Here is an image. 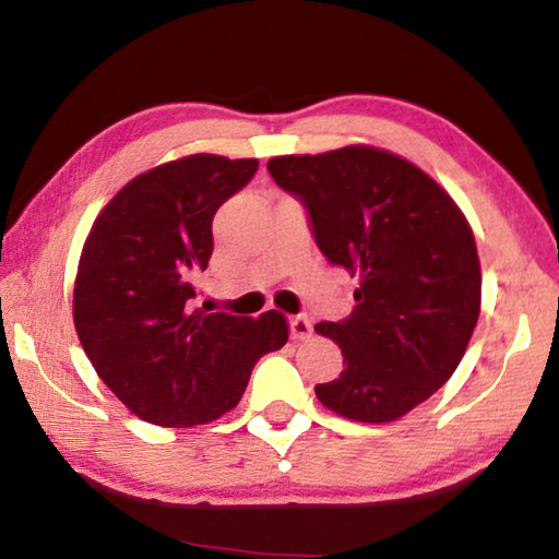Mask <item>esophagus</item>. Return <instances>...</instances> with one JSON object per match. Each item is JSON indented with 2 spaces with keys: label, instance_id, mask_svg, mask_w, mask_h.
<instances>
[{
  "label": "esophagus",
  "instance_id": "34e87169",
  "mask_svg": "<svg viewBox=\"0 0 559 559\" xmlns=\"http://www.w3.org/2000/svg\"><path fill=\"white\" fill-rule=\"evenodd\" d=\"M288 325H290L293 340H308L310 335H313V325H310V320L306 316H293L288 320Z\"/></svg>",
  "mask_w": 559,
  "mask_h": 559
}]
</instances>
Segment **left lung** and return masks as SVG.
<instances>
[{"instance_id":"1","label":"left lung","mask_w":559,"mask_h":559,"mask_svg":"<svg viewBox=\"0 0 559 559\" xmlns=\"http://www.w3.org/2000/svg\"><path fill=\"white\" fill-rule=\"evenodd\" d=\"M269 173L302 204L323 257L359 276L353 313L316 325L345 365L316 396L355 421L400 419L447 384L476 328L468 222L427 173L367 145L273 157Z\"/></svg>"}]
</instances>
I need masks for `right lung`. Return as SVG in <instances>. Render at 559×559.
<instances>
[{"instance_id":"add662e5","label":"right lung","mask_w":559,"mask_h":559,"mask_svg":"<svg viewBox=\"0 0 559 559\" xmlns=\"http://www.w3.org/2000/svg\"><path fill=\"white\" fill-rule=\"evenodd\" d=\"M259 159L189 155L128 182L98 214L73 290L91 365L140 419L187 429L239 404L253 365L288 340L286 318L194 308V276L214 251L219 206Z\"/></svg>"}]
</instances>
